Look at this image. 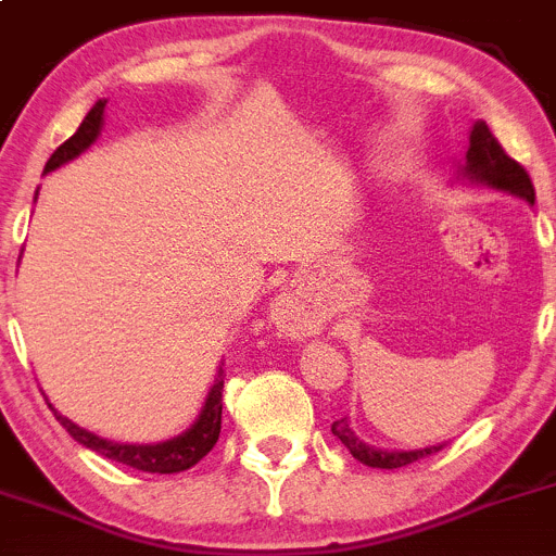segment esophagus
I'll return each instance as SVG.
<instances>
[{
  "label": "esophagus",
  "mask_w": 556,
  "mask_h": 556,
  "mask_svg": "<svg viewBox=\"0 0 556 556\" xmlns=\"http://www.w3.org/2000/svg\"><path fill=\"white\" fill-rule=\"evenodd\" d=\"M274 323H277V328L282 333L299 336V339L301 336H312V330L317 328L312 314L304 309V304L293 293L279 295L277 304H274Z\"/></svg>",
  "instance_id": "esophagus-1"
}]
</instances>
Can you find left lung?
<instances>
[{"label":"left lung","mask_w":556,"mask_h":556,"mask_svg":"<svg viewBox=\"0 0 556 556\" xmlns=\"http://www.w3.org/2000/svg\"><path fill=\"white\" fill-rule=\"evenodd\" d=\"M465 174H468L470 179L492 185V188L525 195L530 204H535V188H532L530 174H527V169L519 161H514L511 155L503 150V144L497 142V137L490 131V126H486L484 121L476 123L473 131H470V148L468 153H465ZM330 430H333L336 439L350 450L352 457L361 459L368 468H403V465H412L417 463V459L441 450V446H430V450L417 452H377L355 439V433L350 430L346 419H336V422L330 425Z\"/></svg>","instance_id":"8db88e82"}]
</instances>
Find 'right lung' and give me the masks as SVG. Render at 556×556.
Returning a JSON list of instances; mask_svg holds the SVG:
<instances>
[{
	"label": "right lung",
	"instance_id": "1",
	"mask_svg": "<svg viewBox=\"0 0 556 556\" xmlns=\"http://www.w3.org/2000/svg\"><path fill=\"white\" fill-rule=\"evenodd\" d=\"M104 104L106 102L99 99V102L91 106V112H88L86 121L80 123V128H77V131L72 134L64 144H59V148H55V153L50 155L48 164H45V172L59 169L61 164L77 159L83 150L91 148L93 139L99 137V128H102ZM223 379H226V374H223V366H220L215 384H212V390H210V397H206L204 408H201V414H199V419H195L193 428H188L182 435H177V439L164 441V444H153V446L112 444V441L99 439V435L77 428L75 422H70L66 417H61L59 412H53V414H55V419L64 425L66 433L77 441V444L99 452L102 457H110V459H115V463H123V465H131V468L144 470V473H179V470L193 468L201 457H206V454L212 452V446L217 444V439H220Z\"/></svg>",
	"mask_w": 556,
	"mask_h": 556
}]
</instances>
